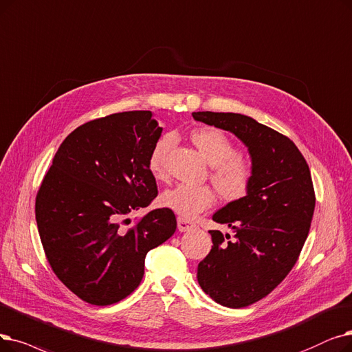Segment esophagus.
<instances>
[{
	"instance_id": "1",
	"label": "esophagus",
	"mask_w": 352,
	"mask_h": 352,
	"mask_svg": "<svg viewBox=\"0 0 352 352\" xmlns=\"http://www.w3.org/2000/svg\"><path fill=\"white\" fill-rule=\"evenodd\" d=\"M177 223H178V230L179 232H188V230H192V228H195V223L182 219V217H178Z\"/></svg>"
}]
</instances>
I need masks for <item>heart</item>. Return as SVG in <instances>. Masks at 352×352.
<instances>
[{
  "instance_id": "1",
  "label": "heart",
  "mask_w": 352,
  "mask_h": 352,
  "mask_svg": "<svg viewBox=\"0 0 352 352\" xmlns=\"http://www.w3.org/2000/svg\"><path fill=\"white\" fill-rule=\"evenodd\" d=\"M191 140L200 149L204 160L211 165L210 179L214 188L227 201H236L246 195L253 182V164L237 154L234 144L216 128H200L191 133ZM174 144L173 135H164L152 148L148 166L158 179L165 178L166 157ZM214 203V194L208 186L178 184L161 195V204L177 212L182 219H194L208 210Z\"/></svg>"
}]
</instances>
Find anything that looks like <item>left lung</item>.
Instances as JSON below:
<instances>
[{
	"label": "left lung",
	"instance_id": "obj_1",
	"mask_svg": "<svg viewBox=\"0 0 352 352\" xmlns=\"http://www.w3.org/2000/svg\"><path fill=\"white\" fill-rule=\"evenodd\" d=\"M192 118L236 135L253 164L249 192L212 214L234 239L210 230L211 250L197 269L198 283L212 300L244 308L269 295L298 261L315 210L311 171L287 136L250 116L192 112Z\"/></svg>",
	"mask_w": 352,
	"mask_h": 352
}]
</instances>
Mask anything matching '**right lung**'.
<instances>
[{
	"mask_svg": "<svg viewBox=\"0 0 352 352\" xmlns=\"http://www.w3.org/2000/svg\"><path fill=\"white\" fill-rule=\"evenodd\" d=\"M162 128L151 111L90 120L62 142L36 197L47 261L74 295L106 307L140 286L145 256L177 228L173 210L129 214L158 195L148 158Z\"/></svg>",
	"mask_w": 352,
	"mask_h": 352,
	"instance_id": "1",
	"label": "right lung"
}]
</instances>
